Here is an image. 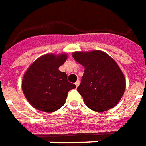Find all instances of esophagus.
Wrapping results in <instances>:
<instances>
[{"instance_id":"esophagus-1","label":"esophagus","mask_w":146,"mask_h":146,"mask_svg":"<svg viewBox=\"0 0 146 146\" xmlns=\"http://www.w3.org/2000/svg\"><path fill=\"white\" fill-rule=\"evenodd\" d=\"M80 80H77V81H76V82L75 83V85H76V87H78V86L80 85Z\"/></svg>"}]
</instances>
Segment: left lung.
I'll list each match as a JSON object with an SVG mask.
<instances>
[{"label": "left lung", "instance_id": "1", "mask_svg": "<svg viewBox=\"0 0 146 146\" xmlns=\"http://www.w3.org/2000/svg\"><path fill=\"white\" fill-rule=\"evenodd\" d=\"M72 56L84 67L77 91L86 106L99 113L116 106L125 92L126 80L116 61L99 50L75 51Z\"/></svg>", "mask_w": 146, "mask_h": 146}]
</instances>
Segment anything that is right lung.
<instances>
[{"label": "right lung", "instance_id": "add662e5", "mask_svg": "<svg viewBox=\"0 0 146 146\" xmlns=\"http://www.w3.org/2000/svg\"><path fill=\"white\" fill-rule=\"evenodd\" d=\"M67 59V54H46L33 62L24 73L22 89L27 101L36 110L53 113L66 102L67 94L76 85L67 80V75L58 68Z\"/></svg>", "mask_w": 146, "mask_h": 146}]
</instances>
